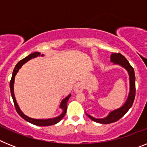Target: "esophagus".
I'll return each instance as SVG.
<instances>
[{
    "label": "esophagus",
    "mask_w": 147,
    "mask_h": 147,
    "mask_svg": "<svg viewBox=\"0 0 147 147\" xmlns=\"http://www.w3.org/2000/svg\"><path fill=\"white\" fill-rule=\"evenodd\" d=\"M82 90H83V85L82 83H77L75 85L74 88V91L75 93L82 92Z\"/></svg>",
    "instance_id": "obj_1"
}]
</instances>
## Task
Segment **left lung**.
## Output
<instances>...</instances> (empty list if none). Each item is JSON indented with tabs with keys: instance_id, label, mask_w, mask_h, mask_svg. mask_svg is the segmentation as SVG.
I'll use <instances>...</instances> for the list:
<instances>
[{
	"instance_id": "left-lung-1",
	"label": "left lung",
	"mask_w": 147,
	"mask_h": 147,
	"mask_svg": "<svg viewBox=\"0 0 147 147\" xmlns=\"http://www.w3.org/2000/svg\"><path fill=\"white\" fill-rule=\"evenodd\" d=\"M110 61L113 62V64L115 65H119L122 66L128 71V75H129V81H130V91H129L128 98H127L125 103L123 104V106L121 107L120 108L113 110L112 112H110L108 116H106L105 118L96 119L86 113L87 116L91 119L93 120L94 122L100 123V124H110V123L118 121L131 107L134 98H135L136 89H135V75H134V68L129 64L128 60L120 53H112L110 55Z\"/></svg>"
}]
</instances>
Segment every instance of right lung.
<instances>
[{"label":"right lung","instance_id":"1","mask_svg":"<svg viewBox=\"0 0 147 147\" xmlns=\"http://www.w3.org/2000/svg\"><path fill=\"white\" fill-rule=\"evenodd\" d=\"M40 53H38V52H36V53H31L29 55H28L27 57H25V59H23L22 60L19 61V62L17 63V65H16L15 68L13 70V75H12V78H11L10 82H9V87H10V92H11V95H12V98H13V102H14V105H15L16 110L17 113H19V116H21L22 118H23L25 120H26L27 122H30L31 124H34L35 125L38 126H49L53 125L56 124L59 121L62 119V118L65 116V113L67 112V101H68L69 98L71 96V94H68L67 96L65 98H64L60 104V108L62 109V113L61 115H59V116L57 117H55V118L52 119H33L31 117H28L26 115H25L22 112V110L19 108V105L17 104L16 100L15 95H14V80H15V76L16 75L17 72L19 71V68L22 66L25 63H26L27 61H28L29 60H31V59H34V58H36L37 56H40ZM41 56H43V55H41Z\"/></svg>","mask_w":147,"mask_h":147}]
</instances>
